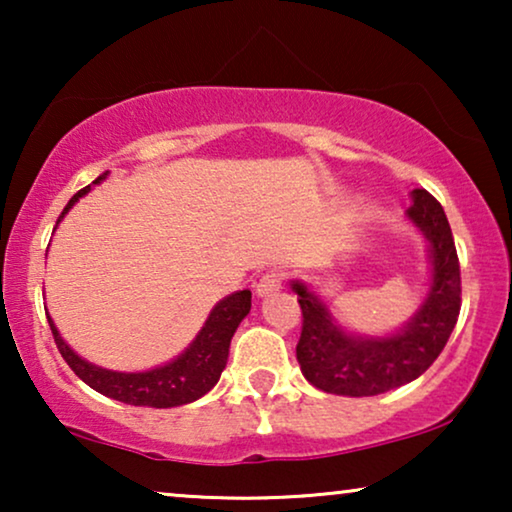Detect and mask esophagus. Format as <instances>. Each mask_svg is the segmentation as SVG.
Returning <instances> with one entry per match:
<instances>
[{
	"label": "esophagus",
	"instance_id": "34e87169",
	"mask_svg": "<svg viewBox=\"0 0 512 512\" xmlns=\"http://www.w3.org/2000/svg\"><path fill=\"white\" fill-rule=\"evenodd\" d=\"M282 289V272H277V270H270V272H265V275L258 279V284H256V296H270V293H275V291H279Z\"/></svg>",
	"mask_w": 512,
	"mask_h": 512
}]
</instances>
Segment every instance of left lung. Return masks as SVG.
Masks as SVG:
<instances>
[{"label": "left lung", "instance_id": "obj_1", "mask_svg": "<svg viewBox=\"0 0 512 512\" xmlns=\"http://www.w3.org/2000/svg\"><path fill=\"white\" fill-rule=\"evenodd\" d=\"M405 212L429 247V291L419 310L394 333L361 335L333 317L319 293L303 279H293L303 310L296 356L305 380L326 394L377 396L417 380L450 340L461 307L459 258L440 202L415 188Z\"/></svg>", "mask_w": 512, "mask_h": 512}]
</instances>
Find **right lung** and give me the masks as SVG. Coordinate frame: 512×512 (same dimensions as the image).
Instances as JSON below:
<instances>
[{
	"instance_id": "obj_1",
	"label": "right lung",
	"mask_w": 512,
	"mask_h": 512,
	"mask_svg": "<svg viewBox=\"0 0 512 512\" xmlns=\"http://www.w3.org/2000/svg\"><path fill=\"white\" fill-rule=\"evenodd\" d=\"M107 179V172L97 177L93 184ZM86 186L83 191L74 195L62 209L58 223L65 219L69 209L79 202L83 195L90 193ZM251 310V291H235L219 300L209 312L205 324L198 331V335L191 340L184 352L174 356L172 361L163 363V366L137 370V373H123V370H109L102 366H95L74 352L72 347L62 340L58 326L53 324L51 314H46L48 324H51L55 345H58L62 359L67 366L88 384L90 389L100 391L102 396L114 398V401L128 403V405H146V408H177V405H186L198 401L207 394L209 389L219 382L228 363L230 340L247 317Z\"/></svg>"
}]
</instances>
